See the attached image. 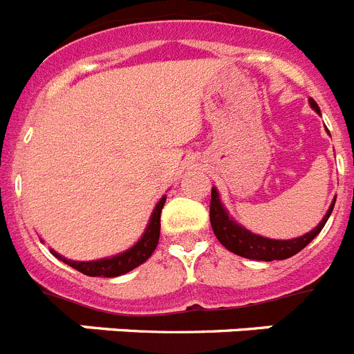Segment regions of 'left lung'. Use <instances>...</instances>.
<instances>
[{
    "label": "left lung",
    "mask_w": 354,
    "mask_h": 354,
    "mask_svg": "<svg viewBox=\"0 0 354 354\" xmlns=\"http://www.w3.org/2000/svg\"><path fill=\"white\" fill-rule=\"evenodd\" d=\"M310 102V107L315 111L317 114H321V109L317 105V102L313 98L308 100ZM329 132V131H328ZM335 201L331 202L329 209L326 211L324 218L319 222V225L312 229L310 232L303 234V236L292 238V240H272V238L259 236L254 234L252 231H249L247 227H243L241 223H238L236 220L232 218L229 211L225 209V206L220 201L218 189L211 188V206H209V220L211 227H213L214 236L218 238V241L223 247L234 254L241 256V258L249 259H258V261H274V259H288L292 256H295L299 250H303L304 247L313 240V238L322 231V227L328 222L329 214L335 207Z\"/></svg>",
    "instance_id": "8db88e82"
}]
</instances>
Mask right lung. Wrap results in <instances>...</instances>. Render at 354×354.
Masks as SVG:
<instances>
[{"label": "right lung", "instance_id": "obj_1", "mask_svg": "<svg viewBox=\"0 0 354 354\" xmlns=\"http://www.w3.org/2000/svg\"><path fill=\"white\" fill-rule=\"evenodd\" d=\"M166 202V195L159 198V202L153 207L150 220H148L145 232L141 238L136 241L134 245L129 247L127 250L120 252V254L109 256V258L93 259V261H75V259H68L62 254H59L57 250L50 249V252L60 261H64L66 265L73 267L75 270L82 272L86 276L91 277H118L123 276L127 272L134 270L136 267H140L145 263L152 252L156 250L157 243H159V234H161V211Z\"/></svg>", "mask_w": 354, "mask_h": 354}]
</instances>
